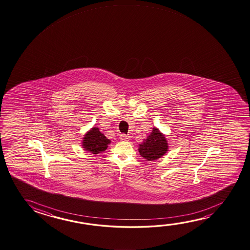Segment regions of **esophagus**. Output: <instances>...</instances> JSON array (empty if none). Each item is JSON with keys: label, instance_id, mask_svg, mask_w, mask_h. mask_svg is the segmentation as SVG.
Returning <instances> with one entry per match:
<instances>
[{"label": "esophagus", "instance_id": "1", "mask_svg": "<svg viewBox=\"0 0 250 250\" xmlns=\"http://www.w3.org/2000/svg\"><path fill=\"white\" fill-rule=\"evenodd\" d=\"M120 140H123V141H127L130 139V136L125 135V134H121L119 137Z\"/></svg>", "mask_w": 250, "mask_h": 250}]
</instances>
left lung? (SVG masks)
Masks as SVG:
<instances>
[{"label":"left lung","instance_id":"obj_1","mask_svg":"<svg viewBox=\"0 0 250 250\" xmlns=\"http://www.w3.org/2000/svg\"><path fill=\"white\" fill-rule=\"evenodd\" d=\"M168 151L167 140L158 128H152L150 135L139 144V154L148 161L158 160Z\"/></svg>","mask_w":250,"mask_h":250}]
</instances>
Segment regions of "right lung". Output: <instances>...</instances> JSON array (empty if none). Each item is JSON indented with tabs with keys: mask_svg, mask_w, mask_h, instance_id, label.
I'll use <instances>...</instances> for the list:
<instances>
[{
	"mask_svg": "<svg viewBox=\"0 0 250 250\" xmlns=\"http://www.w3.org/2000/svg\"><path fill=\"white\" fill-rule=\"evenodd\" d=\"M111 140L99 131L98 127H92L90 131L86 132L83 139L82 146L84 150L92 154H99L106 150Z\"/></svg>",
	"mask_w": 250,
	"mask_h": 250,
	"instance_id": "1",
	"label": "right lung"
}]
</instances>
